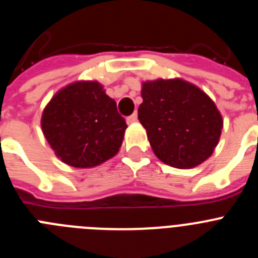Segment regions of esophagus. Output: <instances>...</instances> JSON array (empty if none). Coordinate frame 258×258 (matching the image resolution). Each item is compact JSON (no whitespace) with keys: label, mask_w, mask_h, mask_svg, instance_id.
<instances>
[{"label":"esophagus","mask_w":258,"mask_h":258,"mask_svg":"<svg viewBox=\"0 0 258 258\" xmlns=\"http://www.w3.org/2000/svg\"><path fill=\"white\" fill-rule=\"evenodd\" d=\"M126 120H127V122H129V124H133V122H137V120H138V115H137V112H134L133 115L129 116V117H127Z\"/></svg>","instance_id":"obj_1"}]
</instances>
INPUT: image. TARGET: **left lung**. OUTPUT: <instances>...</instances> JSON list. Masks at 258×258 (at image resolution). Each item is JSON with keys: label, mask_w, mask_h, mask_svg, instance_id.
Returning a JSON list of instances; mask_svg holds the SVG:
<instances>
[{"label": "left lung", "mask_w": 258, "mask_h": 258, "mask_svg": "<svg viewBox=\"0 0 258 258\" xmlns=\"http://www.w3.org/2000/svg\"><path fill=\"white\" fill-rule=\"evenodd\" d=\"M138 118L152 151L166 165L190 169L213 154L223 120L208 94L182 79L142 83Z\"/></svg>", "instance_id": "obj_1"}]
</instances>
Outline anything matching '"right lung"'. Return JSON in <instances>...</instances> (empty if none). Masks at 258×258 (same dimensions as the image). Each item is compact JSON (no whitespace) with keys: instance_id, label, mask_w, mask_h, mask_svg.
Instances as JSON below:
<instances>
[{"instance_id":"right-lung-1","label":"right lung","mask_w":258,"mask_h":258,"mask_svg":"<svg viewBox=\"0 0 258 258\" xmlns=\"http://www.w3.org/2000/svg\"><path fill=\"white\" fill-rule=\"evenodd\" d=\"M41 127L56 157L85 169L117 154L127 125L103 85L83 80L55 93L44 108Z\"/></svg>"}]
</instances>
